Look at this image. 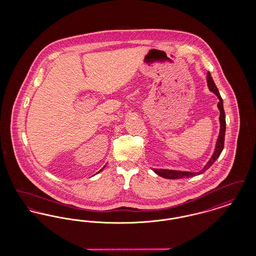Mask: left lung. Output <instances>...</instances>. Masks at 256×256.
<instances>
[{
	"instance_id": "8db88e82",
	"label": "left lung",
	"mask_w": 256,
	"mask_h": 256,
	"mask_svg": "<svg viewBox=\"0 0 256 256\" xmlns=\"http://www.w3.org/2000/svg\"><path fill=\"white\" fill-rule=\"evenodd\" d=\"M207 86L209 88V90L211 92H213L218 98H219V102H218V108L220 110V134L216 142V146L214 152L211 156V158L209 159V161L207 162L206 165L200 170V172H184V170H167V169H152V170L158 174L160 176L164 178H169V180H180V178H192L195 176H198L200 174H204L206 170L217 160L219 158L220 152L224 150V134H226V115H224V106H222V98L220 95L219 90L217 88V86L215 84L211 74L207 73L206 76Z\"/></svg>"
}]
</instances>
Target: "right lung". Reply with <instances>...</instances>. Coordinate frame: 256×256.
Segmentation results:
<instances>
[{
    "instance_id": "1",
    "label": "right lung",
    "mask_w": 256,
    "mask_h": 256,
    "mask_svg": "<svg viewBox=\"0 0 256 256\" xmlns=\"http://www.w3.org/2000/svg\"><path fill=\"white\" fill-rule=\"evenodd\" d=\"M104 168H102V169H104ZM102 169L100 170H102Z\"/></svg>"
}]
</instances>
